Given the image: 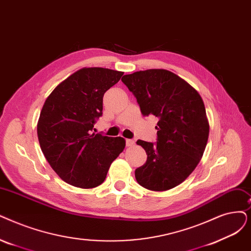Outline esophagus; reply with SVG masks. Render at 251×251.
<instances>
[{"label": "esophagus", "mask_w": 251, "mask_h": 251, "mask_svg": "<svg viewBox=\"0 0 251 251\" xmlns=\"http://www.w3.org/2000/svg\"><path fill=\"white\" fill-rule=\"evenodd\" d=\"M135 144V141L133 139H126V146L127 147H132Z\"/></svg>", "instance_id": "1"}]
</instances>
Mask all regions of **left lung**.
<instances>
[{"instance_id":"8db88e82","label":"left lung","mask_w":251,"mask_h":251,"mask_svg":"<svg viewBox=\"0 0 251 251\" xmlns=\"http://www.w3.org/2000/svg\"><path fill=\"white\" fill-rule=\"evenodd\" d=\"M122 82L133 93L144 116L158 118L157 143L138 139L148 158L135 178L151 191L178 186L194 171L207 145L209 124L200 94L166 70L125 75Z\"/></svg>"}]
</instances>
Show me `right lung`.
Segmentation results:
<instances>
[{
	"instance_id": "1",
	"label": "right lung",
	"mask_w": 251,
	"mask_h": 251,
	"mask_svg": "<svg viewBox=\"0 0 251 251\" xmlns=\"http://www.w3.org/2000/svg\"><path fill=\"white\" fill-rule=\"evenodd\" d=\"M122 75L103 68L81 69L61 82L43 105L37 128L41 150L59 177L74 187L101 184L125 148L123 137L92 132L102 116L104 93Z\"/></svg>"
}]
</instances>
